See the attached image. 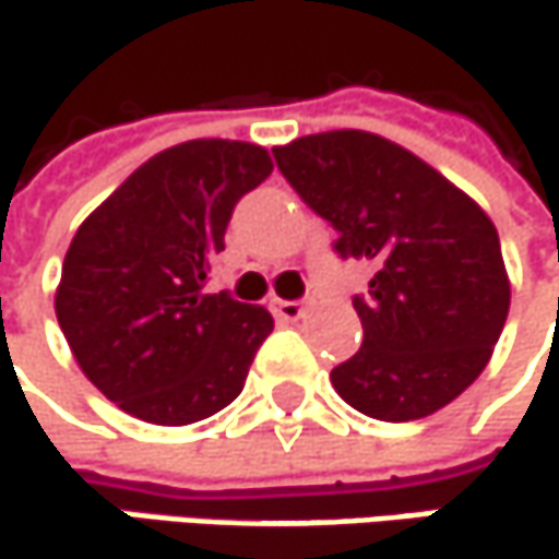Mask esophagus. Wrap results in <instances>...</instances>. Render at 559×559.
<instances>
[{"instance_id":"34e87169","label":"esophagus","mask_w":559,"mask_h":559,"mask_svg":"<svg viewBox=\"0 0 559 559\" xmlns=\"http://www.w3.org/2000/svg\"><path fill=\"white\" fill-rule=\"evenodd\" d=\"M272 313L284 323H294V320L304 317V304L300 300H272Z\"/></svg>"}]
</instances>
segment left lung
Here are the masks:
<instances>
[{"label":"left lung","mask_w":559,"mask_h":559,"mask_svg":"<svg viewBox=\"0 0 559 559\" xmlns=\"http://www.w3.org/2000/svg\"><path fill=\"white\" fill-rule=\"evenodd\" d=\"M281 176L335 229L342 259L374 278L352 304L361 348L335 365V393L381 423L431 416L480 378L509 317L492 221L409 150L330 130L275 150Z\"/></svg>","instance_id":"left-lung-1"}]
</instances>
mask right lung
Wrapping results in <instances>:
<instances>
[{
	"label": "right lung",
	"mask_w": 559,
	"mask_h": 559,
	"mask_svg": "<svg viewBox=\"0 0 559 559\" xmlns=\"http://www.w3.org/2000/svg\"><path fill=\"white\" fill-rule=\"evenodd\" d=\"M269 176L255 143L188 140L76 229L57 320L85 378L130 416L188 426L242 393L275 320L229 290L207 294V278L239 198Z\"/></svg>",
	"instance_id": "obj_1"
}]
</instances>
